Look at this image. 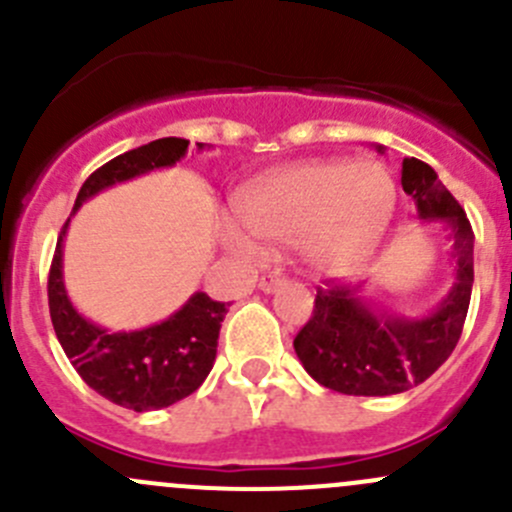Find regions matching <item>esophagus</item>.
I'll return each instance as SVG.
<instances>
[{"label": "esophagus", "mask_w": 512, "mask_h": 512, "mask_svg": "<svg viewBox=\"0 0 512 512\" xmlns=\"http://www.w3.org/2000/svg\"><path fill=\"white\" fill-rule=\"evenodd\" d=\"M280 285H285V277L280 275V272H267V275H262L260 277V282H257V287L262 289V292H275L277 287Z\"/></svg>", "instance_id": "1"}]
</instances>
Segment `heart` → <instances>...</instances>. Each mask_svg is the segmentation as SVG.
<instances>
[{"label": "heart", "instance_id": "1", "mask_svg": "<svg viewBox=\"0 0 512 512\" xmlns=\"http://www.w3.org/2000/svg\"><path fill=\"white\" fill-rule=\"evenodd\" d=\"M394 210L396 185L384 165L307 160L242 185L232 198L237 225L220 235L242 257H255L257 242H302L314 267L347 272L379 247Z\"/></svg>", "mask_w": 512, "mask_h": 512}]
</instances>
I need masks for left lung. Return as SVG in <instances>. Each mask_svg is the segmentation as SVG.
I'll return each mask as SVG.
<instances>
[{
    "instance_id": "left-lung-1",
    "label": "left lung",
    "mask_w": 512,
    "mask_h": 512,
    "mask_svg": "<svg viewBox=\"0 0 512 512\" xmlns=\"http://www.w3.org/2000/svg\"><path fill=\"white\" fill-rule=\"evenodd\" d=\"M379 151L384 148L379 146ZM404 193L418 218L451 230L456 282L436 312L423 319L394 317L361 299V285L317 287L309 322L294 337V352L317 384L347 396H391L426 381L451 356L466 324L473 289V230L466 210L418 158H404Z\"/></svg>"
}]
</instances>
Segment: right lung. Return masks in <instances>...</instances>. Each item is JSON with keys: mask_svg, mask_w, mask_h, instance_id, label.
<instances>
[{"mask_svg": "<svg viewBox=\"0 0 512 512\" xmlns=\"http://www.w3.org/2000/svg\"><path fill=\"white\" fill-rule=\"evenodd\" d=\"M203 148V143H198V151ZM185 153V138H158L108 160L81 185L74 213L84 200L94 198L101 190L148 170L175 165ZM69 223L71 218L61 227L56 240L46 289L56 339L81 379L103 399L138 414L165 409L193 394L215 364L227 304L215 302L205 292H195L178 312L153 327L138 332H108L96 327L76 312L64 289L61 245Z\"/></svg>", "mask_w": 512, "mask_h": 512, "instance_id": "right-lung-1", "label": "right lung"}]
</instances>
